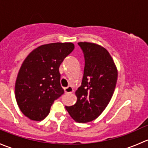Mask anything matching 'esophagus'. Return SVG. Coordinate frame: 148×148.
I'll return each mask as SVG.
<instances>
[{"label":"esophagus","mask_w":148,"mask_h":148,"mask_svg":"<svg viewBox=\"0 0 148 148\" xmlns=\"http://www.w3.org/2000/svg\"><path fill=\"white\" fill-rule=\"evenodd\" d=\"M64 92L66 94H71L74 92V89H73V88L71 86H69L64 88Z\"/></svg>","instance_id":"obj_1"}]
</instances>
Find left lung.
<instances>
[{"mask_svg": "<svg viewBox=\"0 0 148 148\" xmlns=\"http://www.w3.org/2000/svg\"><path fill=\"white\" fill-rule=\"evenodd\" d=\"M84 57L82 85L76 91L77 101L66 109L76 122L86 123L97 118L110 102L117 80V70L104 48L79 42Z\"/></svg>", "mask_w": 148, "mask_h": 148, "instance_id": "left-lung-1", "label": "left lung"}]
</instances>
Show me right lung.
Returning <instances> with one entry per match:
<instances>
[{
    "label": "right lung",
    "mask_w": 148,
    "mask_h": 148,
    "mask_svg": "<svg viewBox=\"0 0 148 148\" xmlns=\"http://www.w3.org/2000/svg\"><path fill=\"white\" fill-rule=\"evenodd\" d=\"M74 49L72 43H53L38 46L28 55L15 86L16 102L25 116L44 120L53 102L64 93L59 66Z\"/></svg>",
    "instance_id": "right-lung-1"
}]
</instances>
